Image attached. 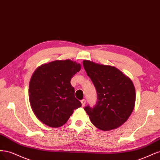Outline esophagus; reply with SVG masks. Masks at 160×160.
<instances>
[{
	"mask_svg": "<svg viewBox=\"0 0 160 160\" xmlns=\"http://www.w3.org/2000/svg\"><path fill=\"white\" fill-rule=\"evenodd\" d=\"M81 103L82 106H83V107H84V106L85 105V103H86V101H85V99L81 100Z\"/></svg>",
	"mask_w": 160,
	"mask_h": 160,
	"instance_id": "1",
	"label": "esophagus"
}]
</instances>
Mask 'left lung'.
<instances>
[{
	"label": "left lung",
	"instance_id": "left-lung-1",
	"mask_svg": "<svg viewBox=\"0 0 160 160\" xmlns=\"http://www.w3.org/2000/svg\"><path fill=\"white\" fill-rule=\"evenodd\" d=\"M84 69L98 93L93 108H84L91 123L103 131L115 129L123 125L133 112L135 89L129 77L113 66L84 60Z\"/></svg>",
	"mask_w": 160,
	"mask_h": 160
}]
</instances>
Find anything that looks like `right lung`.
Instances as JSON below:
<instances>
[{"label":"right lung","mask_w":160,"mask_h":160,"mask_svg":"<svg viewBox=\"0 0 160 160\" xmlns=\"http://www.w3.org/2000/svg\"><path fill=\"white\" fill-rule=\"evenodd\" d=\"M81 68L79 63L70 59L56 60L34 71L28 86L29 102L37 118L47 126H62L74 109L81 107L70 83Z\"/></svg>","instance_id":"add662e5"}]
</instances>
